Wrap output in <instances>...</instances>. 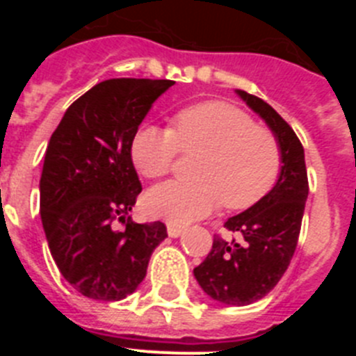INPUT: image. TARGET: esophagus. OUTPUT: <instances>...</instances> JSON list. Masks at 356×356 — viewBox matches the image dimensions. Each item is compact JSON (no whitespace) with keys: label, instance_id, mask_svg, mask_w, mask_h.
<instances>
[{"label":"esophagus","instance_id":"34e87169","mask_svg":"<svg viewBox=\"0 0 356 356\" xmlns=\"http://www.w3.org/2000/svg\"><path fill=\"white\" fill-rule=\"evenodd\" d=\"M168 234H169V237H180V235L184 234V228H181V226H178V225H172V222H169Z\"/></svg>","mask_w":356,"mask_h":356}]
</instances>
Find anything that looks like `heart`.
<instances>
[{
  "label": "heart",
  "instance_id": "b5f03b06",
  "mask_svg": "<svg viewBox=\"0 0 356 356\" xmlns=\"http://www.w3.org/2000/svg\"><path fill=\"white\" fill-rule=\"evenodd\" d=\"M181 151L203 153L196 181H168L146 196L147 212L172 225L200 219L221 203L228 210L257 205L282 169L276 135L225 102L187 106L175 115L172 128L144 127L131 140V160L147 178L169 175Z\"/></svg>",
  "mask_w": 356,
  "mask_h": 356
}]
</instances>
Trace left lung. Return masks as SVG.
Segmentation results:
<instances>
[{
	"label": "left lung",
	"mask_w": 356,
	"mask_h": 356,
	"mask_svg": "<svg viewBox=\"0 0 356 356\" xmlns=\"http://www.w3.org/2000/svg\"><path fill=\"white\" fill-rule=\"evenodd\" d=\"M238 96L275 131L284 165L271 193L225 222L241 241L213 235L210 253L194 267L201 289L212 300L232 307L262 300L282 280L298 246L308 196L303 146L291 124L260 97L244 90H238Z\"/></svg>",
	"instance_id": "obj_1"
}]
</instances>
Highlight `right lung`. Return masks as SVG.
Listing matches in <instances>:
<instances>
[{"label":"right lung","mask_w":356,"mask_h":356,"mask_svg":"<svg viewBox=\"0 0 356 356\" xmlns=\"http://www.w3.org/2000/svg\"><path fill=\"white\" fill-rule=\"evenodd\" d=\"M175 81L112 78L67 108L40 175V217L58 271L80 294L119 301L146 276L168 228L128 216L143 191L131 140L156 97Z\"/></svg>","instance_id":"add662e5"}]
</instances>
